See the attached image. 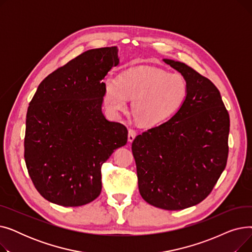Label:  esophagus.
Masks as SVG:
<instances>
[{
  "label": "esophagus",
  "instance_id": "esophagus-1",
  "mask_svg": "<svg viewBox=\"0 0 252 252\" xmlns=\"http://www.w3.org/2000/svg\"><path fill=\"white\" fill-rule=\"evenodd\" d=\"M136 136H137V131L135 129H133V128H129L128 129V135H127L128 142H133L134 139L136 138Z\"/></svg>",
  "mask_w": 252,
  "mask_h": 252
}]
</instances>
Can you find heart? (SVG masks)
I'll list each match as a JSON object with an SVG mask.
<instances>
[{
	"label": "heart",
	"instance_id": "heart-1",
	"mask_svg": "<svg viewBox=\"0 0 252 252\" xmlns=\"http://www.w3.org/2000/svg\"><path fill=\"white\" fill-rule=\"evenodd\" d=\"M188 94V84L181 74L154 67L128 69L116 78L104 81L103 104L112 116H118L131 101V112L144 126H158L173 116Z\"/></svg>",
	"mask_w": 252,
	"mask_h": 252
}]
</instances>
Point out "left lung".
<instances>
[{
    "instance_id": "obj_1",
    "label": "left lung",
    "mask_w": 252,
    "mask_h": 252,
    "mask_svg": "<svg viewBox=\"0 0 252 252\" xmlns=\"http://www.w3.org/2000/svg\"><path fill=\"white\" fill-rule=\"evenodd\" d=\"M188 84L176 114L135 138L139 191L149 204L180 210L200 203L227 164L230 117L220 91L190 66L163 59Z\"/></svg>"
}]
</instances>
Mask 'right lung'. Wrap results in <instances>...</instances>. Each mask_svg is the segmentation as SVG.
<instances>
[{
  "instance_id": "1",
  "label": "right lung",
  "mask_w": 252,
  "mask_h": 252,
  "mask_svg": "<svg viewBox=\"0 0 252 252\" xmlns=\"http://www.w3.org/2000/svg\"><path fill=\"white\" fill-rule=\"evenodd\" d=\"M119 64L117 47L92 49L49 74L26 113L24 159L37 192L82 206L102 190L101 166L127 142V129L102 113L104 83Z\"/></svg>"
}]
</instances>
